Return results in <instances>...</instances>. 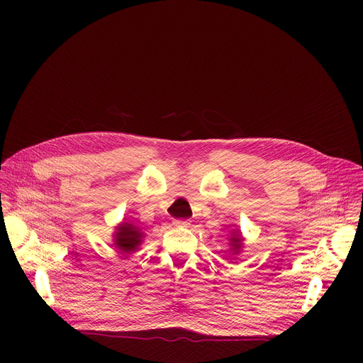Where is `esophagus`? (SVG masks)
I'll use <instances>...</instances> for the list:
<instances>
[{
  "mask_svg": "<svg viewBox=\"0 0 363 363\" xmlns=\"http://www.w3.org/2000/svg\"><path fill=\"white\" fill-rule=\"evenodd\" d=\"M172 224L175 227H189L191 221H189V219H174Z\"/></svg>",
  "mask_w": 363,
  "mask_h": 363,
  "instance_id": "34e87169",
  "label": "esophagus"
}]
</instances>
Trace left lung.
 Wrapping results in <instances>:
<instances>
[{"label": "left lung", "mask_w": 363, "mask_h": 363, "mask_svg": "<svg viewBox=\"0 0 363 363\" xmlns=\"http://www.w3.org/2000/svg\"><path fill=\"white\" fill-rule=\"evenodd\" d=\"M230 240H232V245H233L235 250H239V248H240V242H242V238H240V235H239L238 232H236V235L233 233V238L230 239Z\"/></svg>", "instance_id": "left-lung-1"}]
</instances>
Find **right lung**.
Listing matches in <instances>:
<instances>
[{
    "instance_id": "obj_1",
    "label": "right lung",
    "mask_w": 363,
    "mask_h": 363,
    "mask_svg": "<svg viewBox=\"0 0 363 363\" xmlns=\"http://www.w3.org/2000/svg\"><path fill=\"white\" fill-rule=\"evenodd\" d=\"M118 232L115 235V245L121 250V252H131L138 248L140 244V238L142 233L130 223L121 224L118 228Z\"/></svg>"
}]
</instances>
